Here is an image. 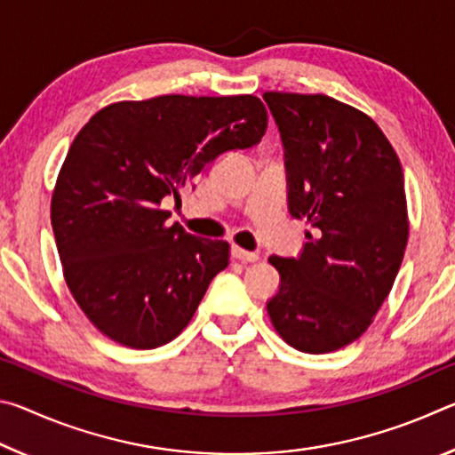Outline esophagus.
<instances>
[{
	"label": "esophagus",
	"mask_w": 455,
	"mask_h": 455,
	"mask_svg": "<svg viewBox=\"0 0 455 455\" xmlns=\"http://www.w3.org/2000/svg\"><path fill=\"white\" fill-rule=\"evenodd\" d=\"M233 257L236 260H243V263H255V260H259V252L244 251L241 246H233Z\"/></svg>",
	"instance_id": "34e87169"
}]
</instances>
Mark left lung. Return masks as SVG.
Here are the masks:
<instances>
[{"label": "left lung", "mask_w": 455, "mask_h": 455, "mask_svg": "<svg viewBox=\"0 0 455 455\" xmlns=\"http://www.w3.org/2000/svg\"><path fill=\"white\" fill-rule=\"evenodd\" d=\"M263 98L284 146L289 212L313 227L297 259L268 257L281 287L267 311L291 347L331 353L365 333L394 287L410 235L403 171L357 108L325 94Z\"/></svg>", "instance_id": "left-lung-1"}]
</instances>
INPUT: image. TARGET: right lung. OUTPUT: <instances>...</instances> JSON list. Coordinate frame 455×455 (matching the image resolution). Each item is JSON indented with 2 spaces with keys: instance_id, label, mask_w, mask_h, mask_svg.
Segmentation results:
<instances>
[{
  "instance_id": "add662e5",
  "label": "right lung",
  "mask_w": 455,
  "mask_h": 455,
  "mask_svg": "<svg viewBox=\"0 0 455 455\" xmlns=\"http://www.w3.org/2000/svg\"><path fill=\"white\" fill-rule=\"evenodd\" d=\"M265 130V104L251 94L126 100L80 130L53 188L52 228L68 289L100 333L154 349L188 325L230 246L166 225L160 204Z\"/></svg>"
}]
</instances>
